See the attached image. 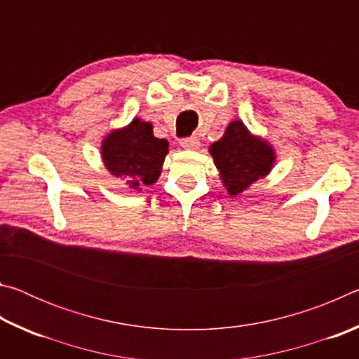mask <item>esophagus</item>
Masks as SVG:
<instances>
[{"mask_svg":"<svg viewBox=\"0 0 359 359\" xmlns=\"http://www.w3.org/2000/svg\"><path fill=\"white\" fill-rule=\"evenodd\" d=\"M180 145L187 150H198L199 149V139L196 136H190V137H184L180 141Z\"/></svg>","mask_w":359,"mask_h":359,"instance_id":"1","label":"esophagus"}]
</instances>
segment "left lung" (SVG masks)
I'll return each mask as SVG.
<instances>
[{"instance_id":"obj_1","label":"left lung","mask_w":359,"mask_h":359,"mask_svg":"<svg viewBox=\"0 0 359 359\" xmlns=\"http://www.w3.org/2000/svg\"><path fill=\"white\" fill-rule=\"evenodd\" d=\"M209 151L231 196L266 177L276 161L271 144L253 136L241 120L231 121L223 137L212 144Z\"/></svg>"}]
</instances>
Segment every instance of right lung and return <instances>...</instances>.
<instances>
[{
    "instance_id": "right-lung-1",
    "label": "right lung",
    "mask_w": 359,
    "mask_h": 359,
    "mask_svg": "<svg viewBox=\"0 0 359 359\" xmlns=\"http://www.w3.org/2000/svg\"><path fill=\"white\" fill-rule=\"evenodd\" d=\"M169 151L166 139L154 136L149 121L135 118L125 128L107 135L101 145L107 171L125 180L131 190L154 185L161 174L163 161Z\"/></svg>"
}]
</instances>
